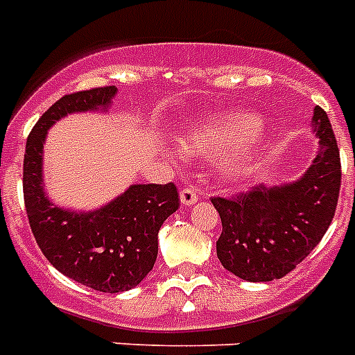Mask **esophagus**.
Listing matches in <instances>:
<instances>
[{
  "label": "esophagus",
  "mask_w": 355,
  "mask_h": 355,
  "mask_svg": "<svg viewBox=\"0 0 355 355\" xmlns=\"http://www.w3.org/2000/svg\"><path fill=\"white\" fill-rule=\"evenodd\" d=\"M198 200V191L193 187H184L180 189V202L182 206H193Z\"/></svg>",
  "instance_id": "esophagus-1"
}]
</instances>
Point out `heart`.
Here are the masks:
<instances>
[{
    "label": "heart",
    "mask_w": 355,
    "mask_h": 355,
    "mask_svg": "<svg viewBox=\"0 0 355 355\" xmlns=\"http://www.w3.org/2000/svg\"><path fill=\"white\" fill-rule=\"evenodd\" d=\"M262 122L250 111H227L204 118L202 122L191 123L180 137V149L187 158L217 157L226 151L250 144L227 157L223 164L224 177L241 180L246 177L252 166V144L261 129Z\"/></svg>",
    "instance_id": "obj_1"
}]
</instances>
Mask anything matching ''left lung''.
<instances>
[{
  "instance_id": "obj_1",
  "label": "left lung",
  "mask_w": 355,
  "mask_h": 355,
  "mask_svg": "<svg viewBox=\"0 0 355 355\" xmlns=\"http://www.w3.org/2000/svg\"><path fill=\"white\" fill-rule=\"evenodd\" d=\"M312 128L319 151L295 182L211 198L223 220L217 257L244 281L284 277L321 243L336 215L341 158L332 123L321 107L313 109Z\"/></svg>"
}]
</instances>
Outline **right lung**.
I'll use <instances>...</instances> for the list:
<instances>
[{"mask_svg": "<svg viewBox=\"0 0 355 355\" xmlns=\"http://www.w3.org/2000/svg\"><path fill=\"white\" fill-rule=\"evenodd\" d=\"M114 85L78 91L43 112L27 138L23 197L37 246L58 272L98 292L118 293L144 281L155 266L158 230L180 206L177 186L135 184L93 211L53 204L43 189V144L49 128L71 112L107 111Z\"/></svg>", "mask_w": 355, "mask_h": 355, "instance_id": "1", "label": "right lung"}]
</instances>
